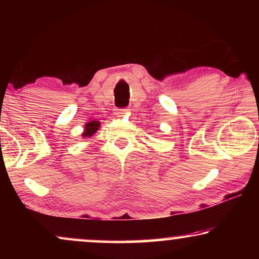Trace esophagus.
<instances>
[{"instance_id":"obj_1","label":"esophagus","mask_w":259,"mask_h":259,"mask_svg":"<svg viewBox=\"0 0 259 259\" xmlns=\"http://www.w3.org/2000/svg\"><path fill=\"white\" fill-rule=\"evenodd\" d=\"M125 112H126V109H119L118 114L119 115H122V114H125Z\"/></svg>"}]
</instances>
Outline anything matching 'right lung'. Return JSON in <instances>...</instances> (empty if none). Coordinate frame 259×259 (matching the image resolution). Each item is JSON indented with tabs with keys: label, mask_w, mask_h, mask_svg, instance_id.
<instances>
[{
	"label": "right lung",
	"mask_w": 259,
	"mask_h": 259,
	"mask_svg": "<svg viewBox=\"0 0 259 259\" xmlns=\"http://www.w3.org/2000/svg\"><path fill=\"white\" fill-rule=\"evenodd\" d=\"M100 127V121H95V120H92L90 122H86L84 125V131L82 133L83 138H91L94 133H97V131Z\"/></svg>",
	"instance_id": "right-lung-1"
}]
</instances>
